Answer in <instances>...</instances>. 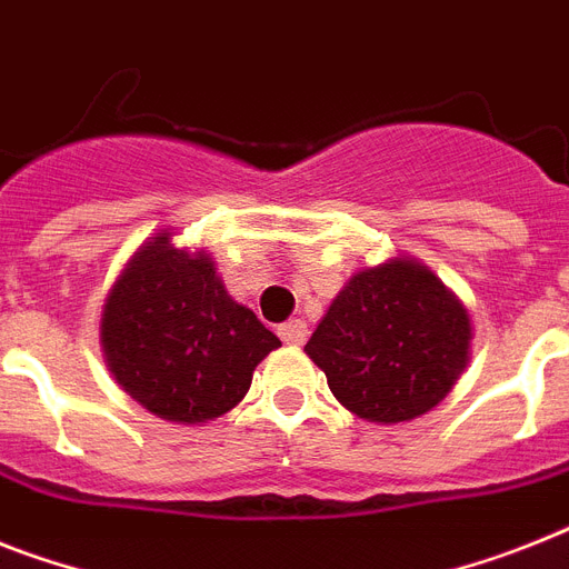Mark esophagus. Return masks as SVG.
Here are the masks:
<instances>
[{
    "mask_svg": "<svg viewBox=\"0 0 569 569\" xmlns=\"http://www.w3.org/2000/svg\"><path fill=\"white\" fill-rule=\"evenodd\" d=\"M277 336L283 338V343H289V347H300V343H307L309 329H307V323L300 321V318H295V321L283 323V327L277 329Z\"/></svg>",
    "mask_w": 569,
    "mask_h": 569,
    "instance_id": "obj_1",
    "label": "esophagus"
}]
</instances>
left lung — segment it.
Returning a JSON list of instances; mask_svg holds the SVG:
<instances>
[{
  "label": "left lung",
  "mask_w": 569,
  "mask_h": 569,
  "mask_svg": "<svg viewBox=\"0 0 569 569\" xmlns=\"http://www.w3.org/2000/svg\"><path fill=\"white\" fill-rule=\"evenodd\" d=\"M471 315L425 262L390 257L347 280L307 356L358 419L410 422L437 408L471 356Z\"/></svg>",
  "instance_id": "obj_1"
}]
</instances>
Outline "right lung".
Instances as JSON below:
<instances>
[{
  "mask_svg": "<svg viewBox=\"0 0 569 569\" xmlns=\"http://www.w3.org/2000/svg\"><path fill=\"white\" fill-rule=\"evenodd\" d=\"M280 338L228 295L211 254L159 231L123 262L100 312L109 373L141 408L176 425L219 419L242 402Z\"/></svg>",
  "mask_w": 569,
  "mask_h": 569,
  "instance_id": "right-lung-1",
  "label": "right lung"
}]
</instances>
